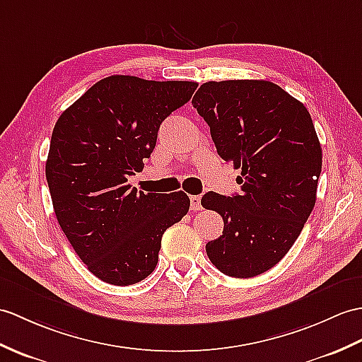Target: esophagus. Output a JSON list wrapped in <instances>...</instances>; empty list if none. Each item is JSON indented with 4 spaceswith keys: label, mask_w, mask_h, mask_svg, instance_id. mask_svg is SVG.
I'll use <instances>...</instances> for the list:
<instances>
[{
    "label": "esophagus",
    "mask_w": 362,
    "mask_h": 362,
    "mask_svg": "<svg viewBox=\"0 0 362 362\" xmlns=\"http://www.w3.org/2000/svg\"><path fill=\"white\" fill-rule=\"evenodd\" d=\"M200 196H191L189 197V208L191 211H200L202 204H200Z\"/></svg>",
    "instance_id": "obj_1"
}]
</instances>
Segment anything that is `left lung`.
<instances>
[{
	"mask_svg": "<svg viewBox=\"0 0 362 362\" xmlns=\"http://www.w3.org/2000/svg\"><path fill=\"white\" fill-rule=\"evenodd\" d=\"M192 106L208 123L223 160L242 173L240 194L206 192L223 233L206 255L223 274L253 277L288 253L316 202L322 149L307 107L272 81L204 83Z\"/></svg>",
	"mask_w": 362,
	"mask_h": 362,
	"instance_id": "left-lung-1",
	"label": "left lung"
}]
</instances>
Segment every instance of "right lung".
Returning <instances> with one entry per match:
<instances>
[{
    "instance_id": "obj_1",
    "label": "right lung",
    "mask_w": 362,
    "mask_h": 362,
    "mask_svg": "<svg viewBox=\"0 0 362 362\" xmlns=\"http://www.w3.org/2000/svg\"><path fill=\"white\" fill-rule=\"evenodd\" d=\"M197 83L112 75L97 81L57 120L46 162L54 211L88 270L112 285L154 272L163 233L189 209L183 191L137 192L162 122L189 102Z\"/></svg>"
}]
</instances>
